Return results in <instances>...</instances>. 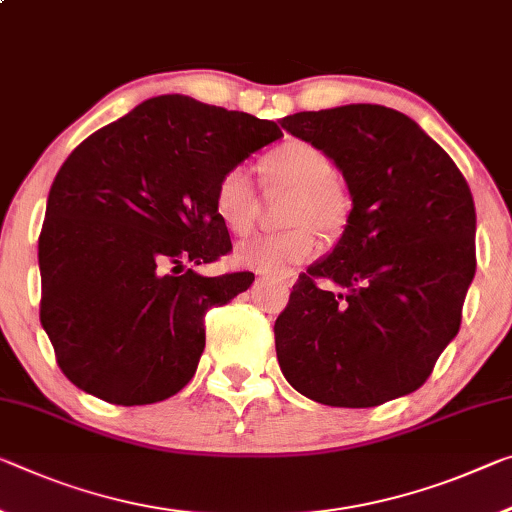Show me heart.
Returning <instances> with one entry per match:
<instances>
[{
  "instance_id": "1",
  "label": "heart",
  "mask_w": 512,
  "mask_h": 512,
  "mask_svg": "<svg viewBox=\"0 0 512 512\" xmlns=\"http://www.w3.org/2000/svg\"><path fill=\"white\" fill-rule=\"evenodd\" d=\"M259 173L266 186L294 191L287 209V223L294 227L239 243L234 262L262 273H287L319 250L313 224L323 234L342 230L351 214V198L335 180V166L328 154L305 141H287L266 152L259 159ZM212 207L227 232L237 237L250 232L255 223L257 198L246 170L234 166L218 177Z\"/></svg>"
}]
</instances>
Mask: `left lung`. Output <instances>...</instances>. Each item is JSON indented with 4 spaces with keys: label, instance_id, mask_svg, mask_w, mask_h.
Segmentation results:
<instances>
[{
    "label": "left lung",
    "instance_id": "obj_1",
    "mask_svg": "<svg viewBox=\"0 0 512 512\" xmlns=\"http://www.w3.org/2000/svg\"><path fill=\"white\" fill-rule=\"evenodd\" d=\"M342 170L353 209L275 321L289 385L332 408L415 392L460 330L476 273L472 191L415 120L380 104L280 120ZM328 281L330 288H321Z\"/></svg>",
    "mask_w": 512,
    "mask_h": 512
}]
</instances>
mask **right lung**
<instances>
[{
	"mask_svg": "<svg viewBox=\"0 0 512 512\" xmlns=\"http://www.w3.org/2000/svg\"><path fill=\"white\" fill-rule=\"evenodd\" d=\"M280 136L271 120L159 95L72 150L38 239L40 323L72 385L107 403L148 405L189 383L207 310L255 280L188 266L232 250L214 184Z\"/></svg>",
	"mask_w": 512,
	"mask_h": 512,
	"instance_id": "right-lung-1",
	"label": "right lung"
}]
</instances>
